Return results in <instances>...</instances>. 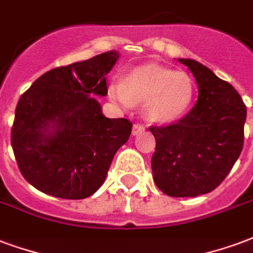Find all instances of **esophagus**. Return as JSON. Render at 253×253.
I'll list each match as a JSON object with an SVG mask.
<instances>
[{"mask_svg":"<svg viewBox=\"0 0 253 253\" xmlns=\"http://www.w3.org/2000/svg\"><path fill=\"white\" fill-rule=\"evenodd\" d=\"M142 131H145V127L139 125V123H135L134 126H132V135H138V134H141Z\"/></svg>","mask_w":253,"mask_h":253,"instance_id":"obj_1","label":"esophagus"}]
</instances>
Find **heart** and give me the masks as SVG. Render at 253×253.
<instances>
[{
	"label": "heart",
	"mask_w": 253,
	"mask_h": 253,
	"mask_svg": "<svg viewBox=\"0 0 253 253\" xmlns=\"http://www.w3.org/2000/svg\"><path fill=\"white\" fill-rule=\"evenodd\" d=\"M108 93L123 107L143 103V114L150 122L170 123L189 111L196 85L185 72L146 64L132 69L122 82H112Z\"/></svg>",
	"instance_id": "1"
}]
</instances>
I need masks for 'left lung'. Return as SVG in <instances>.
<instances>
[{
  "instance_id": "8db88e82",
  "label": "left lung",
  "mask_w": 253,
  "mask_h": 253,
  "mask_svg": "<svg viewBox=\"0 0 253 253\" xmlns=\"http://www.w3.org/2000/svg\"><path fill=\"white\" fill-rule=\"evenodd\" d=\"M198 85L194 107L178 122L151 126L155 185L170 197H196L225 179L244 145L247 107L236 89L205 65L178 59Z\"/></svg>"
}]
</instances>
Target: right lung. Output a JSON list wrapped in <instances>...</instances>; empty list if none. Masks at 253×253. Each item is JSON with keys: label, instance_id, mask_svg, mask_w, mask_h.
I'll return each instance as SVG.
<instances>
[{"label": "right lung", "instance_id": "1", "mask_svg": "<svg viewBox=\"0 0 253 253\" xmlns=\"http://www.w3.org/2000/svg\"><path fill=\"white\" fill-rule=\"evenodd\" d=\"M119 59L108 50L41 75L17 103L12 147L28 182L53 197L82 200L104 182L132 123L110 119L92 95L106 96V75Z\"/></svg>", "mask_w": 253, "mask_h": 253}]
</instances>
